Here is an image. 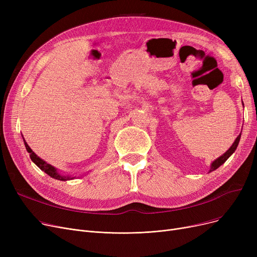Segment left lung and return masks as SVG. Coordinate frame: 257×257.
<instances>
[{
	"mask_svg": "<svg viewBox=\"0 0 257 257\" xmlns=\"http://www.w3.org/2000/svg\"><path fill=\"white\" fill-rule=\"evenodd\" d=\"M241 134V133H240ZM240 134L239 136L236 138V140L234 141V143H233V145L229 148V149L222 155V156H220L218 159H215L213 163L211 164V166H210V170H209V172H212V171H214V170H217L220 166H222L225 161L230 157V155L235 151V149H236V147H237V145H238V143H239V139H240Z\"/></svg>",
	"mask_w": 257,
	"mask_h": 257,
	"instance_id": "8db88e82",
	"label": "left lung"
}]
</instances>
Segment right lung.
Returning <instances> with one entry per match:
<instances>
[{
	"mask_svg": "<svg viewBox=\"0 0 257 257\" xmlns=\"http://www.w3.org/2000/svg\"><path fill=\"white\" fill-rule=\"evenodd\" d=\"M24 143H25V146H26V149H27V151H28V153H29V155H30V158H31V160L33 161V163L40 169L42 171H44L45 173H47L49 176H51L52 178H55V179H57V180H62V181H65V180H71V179H73V177H69V176H63V175H60L57 171H56V169L54 168V167H52L51 165H49V164H47L46 161H44L42 158H39L32 150H31V148L28 146V144L26 143V141L24 140ZM75 178V177H74Z\"/></svg>",
	"mask_w": 257,
	"mask_h": 257,
	"instance_id": "right-lung-1",
	"label": "right lung"
}]
</instances>
